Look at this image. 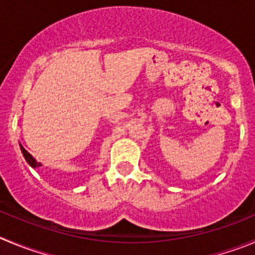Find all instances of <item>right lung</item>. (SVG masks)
Wrapping results in <instances>:
<instances>
[{"instance_id": "obj_1", "label": "right lung", "mask_w": 255, "mask_h": 255, "mask_svg": "<svg viewBox=\"0 0 255 255\" xmlns=\"http://www.w3.org/2000/svg\"><path fill=\"white\" fill-rule=\"evenodd\" d=\"M20 148H21V152H22L23 157H25L26 162H27L28 165L31 166V167H32V168H36V167H40V166H42L41 162H37V161L35 160L34 157H32V154H30L27 151H26L25 148H23L22 144H20Z\"/></svg>"}]
</instances>
